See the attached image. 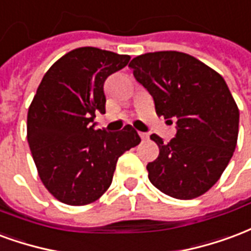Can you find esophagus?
<instances>
[{"instance_id": "esophagus-1", "label": "esophagus", "mask_w": 251, "mask_h": 251, "mask_svg": "<svg viewBox=\"0 0 251 251\" xmlns=\"http://www.w3.org/2000/svg\"><path fill=\"white\" fill-rule=\"evenodd\" d=\"M139 136H140V138H142V140H147V139H148V133L139 132Z\"/></svg>"}]
</instances>
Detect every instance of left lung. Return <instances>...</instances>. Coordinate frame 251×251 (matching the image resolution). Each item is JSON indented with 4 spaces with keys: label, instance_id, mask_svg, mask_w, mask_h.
I'll return each mask as SVG.
<instances>
[{
    "label": "left lung",
    "instance_id": "obj_1",
    "mask_svg": "<svg viewBox=\"0 0 251 251\" xmlns=\"http://www.w3.org/2000/svg\"><path fill=\"white\" fill-rule=\"evenodd\" d=\"M151 93L158 116L176 120L167 144L152 133L159 155L147 164L148 179L166 195L194 199L217 183L237 147L239 109L223 77L187 53L163 50L129 63ZM173 123V122H171Z\"/></svg>",
    "mask_w": 251,
    "mask_h": 251
}]
</instances>
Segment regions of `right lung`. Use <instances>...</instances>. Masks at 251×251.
<instances>
[{"mask_svg":"<svg viewBox=\"0 0 251 251\" xmlns=\"http://www.w3.org/2000/svg\"><path fill=\"white\" fill-rule=\"evenodd\" d=\"M128 54L83 47L60 57L44 75L28 109L26 138L41 182L60 202L85 206L111 183L118 159L140 143L126 126L118 132L95 129L105 113V78L124 68Z\"/></svg>","mask_w":251,"mask_h":251,"instance_id":"obj_1","label":"right lung"}]
</instances>
